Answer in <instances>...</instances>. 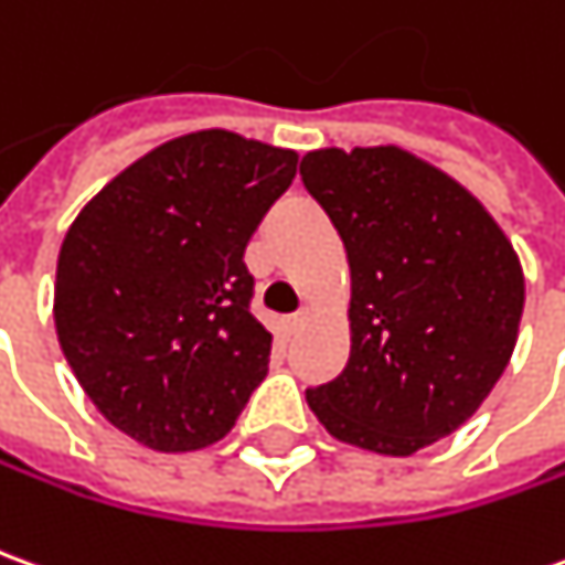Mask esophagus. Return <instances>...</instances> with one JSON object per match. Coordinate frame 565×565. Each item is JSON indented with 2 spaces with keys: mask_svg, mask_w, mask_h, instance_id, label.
I'll use <instances>...</instances> for the list:
<instances>
[{
  "mask_svg": "<svg viewBox=\"0 0 565 565\" xmlns=\"http://www.w3.org/2000/svg\"><path fill=\"white\" fill-rule=\"evenodd\" d=\"M306 321H309V311H296L294 318H287V330H290V333H296V330H299V327H302Z\"/></svg>",
  "mask_w": 565,
  "mask_h": 565,
  "instance_id": "34e87169",
  "label": "esophagus"
}]
</instances>
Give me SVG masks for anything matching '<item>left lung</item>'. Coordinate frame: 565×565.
<instances>
[{
	"instance_id": "1",
	"label": "left lung",
	"mask_w": 565,
	"mask_h": 565,
	"mask_svg": "<svg viewBox=\"0 0 565 565\" xmlns=\"http://www.w3.org/2000/svg\"><path fill=\"white\" fill-rule=\"evenodd\" d=\"M299 177L351 269L349 364L306 401L337 440L413 456L471 419L511 361L520 259L468 189L397 146L318 149Z\"/></svg>"
}]
</instances>
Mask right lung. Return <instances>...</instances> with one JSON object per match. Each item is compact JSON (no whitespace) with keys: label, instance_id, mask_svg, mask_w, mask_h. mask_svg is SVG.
Here are the masks:
<instances>
[{"label":"right lung","instance_id":"1","mask_svg":"<svg viewBox=\"0 0 565 565\" xmlns=\"http://www.w3.org/2000/svg\"><path fill=\"white\" fill-rule=\"evenodd\" d=\"M296 177V152L232 131L177 137L85 204L63 238L54 323L118 431L189 452L232 431L269 370L244 247Z\"/></svg>","mask_w":565,"mask_h":565}]
</instances>
